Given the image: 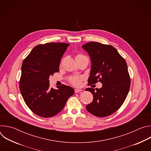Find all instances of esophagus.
Returning a JSON list of instances; mask_svg holds the SVG:
<instances>
[{
	"label": "esophagus",
	"mask_w": 151,
	"mask_h": 151,
	"mask_svg": "<svg viewBox=\"0 0 151 151\" xmlns=\"http://www.w3.org/2000/svg\"><path fill=\"white\" fill-rule=\"evenodd\" d=\"M81 91H82V90H81V89H78V88L75 89V92L76 93H78L81 92Z\"/></svg>",
	"instance_id": "34e87169"
}]
</instances>
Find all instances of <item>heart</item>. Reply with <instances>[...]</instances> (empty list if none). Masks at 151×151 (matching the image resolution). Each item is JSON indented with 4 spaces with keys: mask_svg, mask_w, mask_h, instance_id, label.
Segmentation results:
<instances>
[{
    "mask_svg": "<svg viewBox=\"0 0 151 151\" xmlns=\"http://www.w3.org/2000/svg\"><path fill=\"white\" fill-rule=\"evenodd\" d=\"M83 57H85V56H84L81 54H78L76 56V59ZM82 77H80V76H72L70 78V82L74 85H79L82 81Z\"/></svg>",
    "mask_w": 151,
    "mask_h": 151,
    "instance_id": "b5f03b06",
    "label": "heart"
}]
</instances>
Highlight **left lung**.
I'll list each match as a JSON object with an SVG mask.
<instances>
[{
	"instance_id": "8db88e82",
	"label": "left lung",
	"mask_w": 151,
	"mask_h": 151,
	"mask_svg": "<svg viewBox=\"0 0 151 151\" xmlns=\"http://www.w3.org/2000/svg\"><path fill=\"white\" fill-rule=\"evenodd\" d=\"M91 58L88 85L101 82V88H86L93 96L87 110L98 117L109 116L124 102L130 87V78L125 59L112 45L90 42L82 46Z\"/></svg>"
}]
</instances>
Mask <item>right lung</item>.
I'll return each mask as SVG.
<instances>
[{"instance_id":"right-lung-1","label":"right lung","mask_w":151,"mask_h":151,"mask_svg":"<svg viewBox=\"0 0 151 151\" xmlns=\"http://www.w3.org/2000/svg\"><path fill=\"white\" fill-rule=\"evenodd\" d=\"M69 45L55 42L38 45L23 62L19 90L29 108L39 116L57 115L74 94V89L65 85L57 90L50 87V76L59 71L61 58Z\"/></svg>"}]
</instances>
